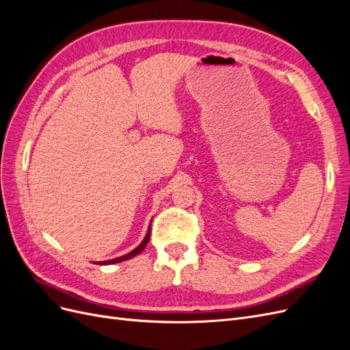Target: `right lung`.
Here are the masks:
<instances>
[{"label":"right lung","instance_id":"add662e5","mask_svg":"<svg viewBox=\"0 0 350 350\" xmlns=\"http://www.w3.org/2000/svg\"><path fill=\"white\" fill-rule=\"evenodd\" d=\"M150 226H149V229H147V234H146V237H144V239H143V242L140 243L139 247H137L135 250H133L131 252H129V254H125V256H122V257H118V258H113V260H108V261H99L98 264H105V266H107V264H115V262H121V261H125V260H130V258H133L134 256H137V254H140L144 248H146V245L147 243H149V239H150Z\"/></svg>","mask_w":350,"mask_h":350}]
</instances>
